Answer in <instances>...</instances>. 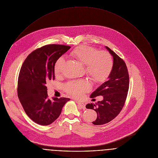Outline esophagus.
I'll use <instances>...</instances> for the list:
<instances>
[{
    "instance_id": "34e87169",
    "label": "esophagus",
    "mask_w": 158,
    "mask_h": 158,
    "mask_svg": "<svg viewBox=\"0 0 158 158\" xmlns=\"http://www.w3.org/2000/svg\"><path fill=\"white\" fill-rule=\"evenodd\" d=\"M77 104L79 106V107L80 108H82V109H85L86 108V106H85V104L83 102H79V101H77Z\"/></svg>"
}]
</instances>
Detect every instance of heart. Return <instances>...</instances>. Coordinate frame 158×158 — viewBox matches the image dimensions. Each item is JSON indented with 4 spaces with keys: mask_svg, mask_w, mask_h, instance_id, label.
Listing matches in <instances>:
<instances>
[{
    "mask_svg": "<svg viewBox=\"0 0 158 158\" xmlns=\"http://www.w3.org/2000/svg\"><path fill=\"white\" fill-rule=\"evenodd\" d=\"M72 55L85 65L86 73L96 82H102L109 76L113 67V59L105 51L99 52L97 49L81 46L72 52ZM65 64V57H59L54 65L56 75L61 73ZM65 90L75 97H81L91 89L90 83L86 80L69 82L65 86Z\"/></svg>",
    "mask_w": 158,
    "mask_h": 158,
    "instance_id": "heart-1",
    "label": "heart"
}]
</instances>
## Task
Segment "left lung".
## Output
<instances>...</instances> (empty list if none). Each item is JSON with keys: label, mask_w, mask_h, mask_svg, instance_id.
Returning <instances> with one entry per match:
<instances>
[{"label": "left lung", "mask_w": 158, "mask_h": 158, "mask_svg": "<svg viewBox=\"0 0 158 158\" xmlns=\"http://www.w3.org/2000/svg\"><path fill=\"white\" fill-rule=\"evenodd\" d=\"M105 48L113 58L112 70L108 80L90 96L91 98L102 96L103 100L86 105V108L93 109L97 113V118L93 122L94 125L104 124L117 116L124 105L129 86L128 70L125 62L110 48L107 47Z\"/></svg>", "instance_id": "8db88e82"}]
</instances>
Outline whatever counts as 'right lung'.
Segmentation results:
<instances>
[{
  "label": "right lung",
  "instance_id": "right-lung-1",
  "mask_svg": "<svg viewBox=\"0 0 158 158\" xmlns=\"http://www.w3.org/2000/svg\"><path fill=\"white\" fill-rule=\"evenodd\" d=\"M70 47L48 45L32 52L21 68L18 82V96L27 115L35 123L47 126L60 115L69 98H48L47 85L54 80L57 59Z\"/></svg>",
  "mask_w": 158,
  "mask_h": 158
}]
</instances>
